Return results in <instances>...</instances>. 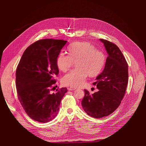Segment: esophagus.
I'll list each match as a JSON object with an SVG mask.
<instances>
[{"mask_svg":"<svg viewBox=\"0 0 146 146\" xmlns=\"http://www.w3.org/2000/svg\"><path fill=\"white\" fill-rule=\"evenodd\" d=\"M68 90H70V91H74V90H76V88H73V87H70V88H68Z\"/></svg>","mask_w":146,"mask_h":146,"instance_id":"34e87169","label":"esophagus"}]
</instances>
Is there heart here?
<instances>
[{"mask_svg": "<svg viewBox=\"0 0 146 146\" xmlns=\"http://www.w3.org/2000/svg\"><path fill=\"white\" fill-rule=\"evenodd\" d=\"M69 54L60 52L56 60L59 70L67 72L76 61L77 68L66 74L62 80L65 86L79 88L86 84L88 74L95 76L100 73L106 62V55L88 42H75L68 48Z\"/></svg>", "mask_w": 146, "mask_h": 146, "instance_id": "1", "label": "heart"}]
</instances>
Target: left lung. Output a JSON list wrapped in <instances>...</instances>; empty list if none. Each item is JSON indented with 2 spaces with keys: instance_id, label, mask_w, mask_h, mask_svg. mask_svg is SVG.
<instances>
[{
  "instance_id": "obj_1",
  "label": "left lung",
  "mask_w": 146,
  "mask_h": 146,
  "mask_svg": "<svg viewBox=\"0 0 146 146\" xmlns=\"http://www.w3.org/2000/svg\"><path fill=\"white\" fill-rule=\"evenodd\" d=\"M99 40L105 46L108 56L104 70L93 83L98 91L91 95L84 90L81 101L84 111L95 118L108 116L118 108L128 82V66L119 48L109 41Z\"/></svg>"
}]
</instances>
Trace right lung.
<instances>
[{
    "instance_id": "add662e5",
    "label": "right lung",
    "mask_w": 146,
    "mask_h": 146,
    "mask_svg": "<svg viewBox=\"0 0 146 146\" xmlns=\"http://www.w3.org/2000/svg\"><path fill=\"white\" fill-rule=\"evenodd\" d=\"M66 43L63 40H38L25 50L19 60L16 70L18 97L28 115L36 121L46 123L55 118L68 91L62 88L51 92L59 73L56 58Z\"/></svg>"
}]
</instances>
